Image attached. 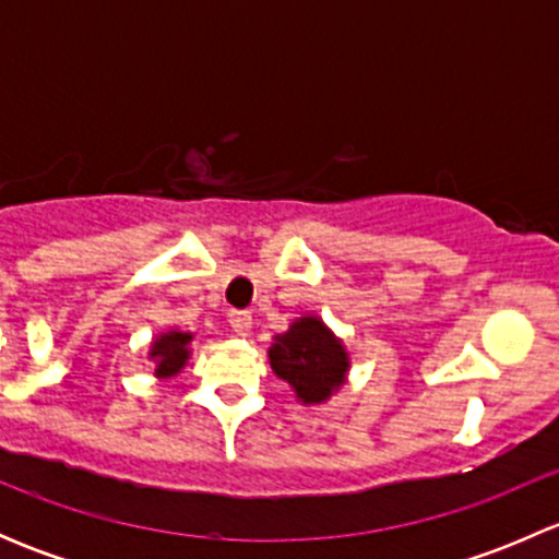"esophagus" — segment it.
<instances>
[{
	"label": "esophagus",
	"instance_id": "34e87169",
	"mask_svg": "<svg viewBox=\"0 0 559 559\" xmlns=\"http://www.w3.org/2000/svg\"><path fill=\"white\" fill-rule=\"evenodd\" d=\"M251 324H253V319H251V313H248V311H233V313H229V326H233L235 335H238V337H246L248 332H251Z\"/></svg>",
	"mask_w": 559,
	"mask_h": 559
}]
</instances>
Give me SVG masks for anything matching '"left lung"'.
Returning a JSON list of instances; mask_svg holds the SVG:
<instances>
[{"label": "left lung", "mask_w": 559, "mask_h": 559, "mask_svg": "<svg viewBox=\"0 0 559 559\" xmlns=\"http://www.w3.org/2000/svg\"><path fill=\"white\" fill-rule=\"evenodd\" d=\"M270 368L295 392L297 403L324 405L348 381L352 354L316 313H302L273 337Z\"/></svg>", "instance_id": "obj_1"}]
</instances>
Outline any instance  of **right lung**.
<instances>
[{
	"instance_id": "obj_1",
	"label": "right lung",
	"mask_w": 559,
	"mask_h": 559,
	"mask_svg": "<svg viewBox=\"0 0 559 559\" xmlns=\"http://www.w3.org/2000/svg\"><path fill=\"white\" fill-rule=\"evenodd\" d=\"M191 341L194 335L183 330H165L151 341L148 359L154 362L156 379H175L186 368L191 359Z\"/></svg>"
}]
</instances>
